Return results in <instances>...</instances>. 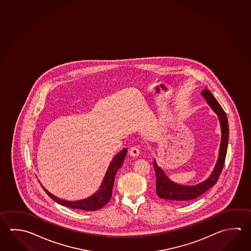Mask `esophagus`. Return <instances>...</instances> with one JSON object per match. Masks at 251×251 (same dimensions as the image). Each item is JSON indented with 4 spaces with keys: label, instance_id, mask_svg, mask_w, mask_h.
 I'll use <instances>...</instances> for the list:
<instances>
[{
    "label": "esophagus",
    "instance_id": "1",
    "mask_svg": "<svg viewBox=\"0 0 251 251\" xmlns=\"http://www.w3.org/2000/svg\"><path fill=\"white\" fill-rule=\"evenodd\" d=\"M139 154H140V150L138 149L137 146H133V147L129 149V155L131 157L136 158V157L139 156Z\"/></svg>",
    "mask_w": 251,
    "mask_h": 251
}]
</instances>
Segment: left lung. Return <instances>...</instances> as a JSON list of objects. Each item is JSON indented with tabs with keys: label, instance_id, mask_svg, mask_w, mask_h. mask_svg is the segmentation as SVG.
I'll list each match as a JSON object with an SVG mask.
<instances>
[{
	"label": "left lung",
	"instance_id": "obj_1",
	"mask_svg": "<svg viewBox=\"0 0 251 251\" xmlns=\"http://www.w3.org/2000/svg\"><path fill=\"white\" fill-rule=\"evenodd\" d=\"M201 94L206 100L208 105L211 106V109L215 112L216 115H218L219 121H220V127H221V142H220L218 160L211 176H209L206 180L194 186H188V185L178 184L170 180L162 169L158 167L156 160L154 159V170L156 173V193L159 198L165 199L168 202H174V203H183L200 197L204 192H206L208 189H211L212 186L216 184L224 167L229 136L227 117L223 108L220 106V103L217 101V100L213 97V95L208 89H204Z\"/></svg>",
	"mask_w": 251,
	"mask_h": 251
}]
</instances>
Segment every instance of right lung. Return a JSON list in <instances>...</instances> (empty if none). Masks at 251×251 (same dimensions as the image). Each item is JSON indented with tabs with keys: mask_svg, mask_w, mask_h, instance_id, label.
Listing matches in <instances>:
<instances>
[{
	"mask_svg": "<svg viewBox=\"0 0 251 251\" xmlns=\"http://www.w3.org/2000/svg\"><path fill=\"white\" fill-rule=\"evenodd\" d=\"M126 154H127V148H124L120 151L119 153L115 155L109 164V167L107 168V171L100 189L89 198L77 200V201L62 200L48 191L41 183L40 185L42 186L46 193L49 195V198H52L53 201L62 204L63 206L83 210V211H97L101 209L102 207L105 206L106 203L109 202L112 197V190H113V186L115 181V175L119 170V168L124 165V158L126 157Z\"/></svg>",
	"mask_w": 251,
	"mask_h": 251,
	"instance_id": "right-lung-1",
	"label": "right lung"
}]
</instances>
